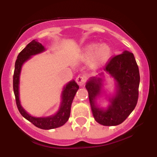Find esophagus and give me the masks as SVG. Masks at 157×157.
Returning a JSON list of instances; mask_svg holds the SVG:
<instances>
[{"instance_id": "obj_1", "label": "esophagus", "mask_w": 157, "mask_h": 157, "mask_svg": "<svg viewBox=\"0 0 157 157\" xmlns=\"http://www.w3.org/2000/svg\"><path fill=\"white\" fill-rule=\"evenodd\" d=\"M76 82L79 86H83L85 84V82H86V77L84 75H78L76 78Z\"/></svg>"}]
</instances>
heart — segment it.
<instances>
[{
	"label": "heart",
	"instance_id": "obj_1",
	"mask_svg": "<svg viewBox=\"0 0 157 157\" xmlns=\"http://www.w3.org/2000/svg\"><path fill=\"white\" fill-rule=\"evenodd\" d=\"M85 56H92V61L94 64H99L105 62L109 59L111 54V48L105 44L98 45L93 43L85 48Z\"/></svg>",
	"mask_w": 157,
	"mask_h": 157
}]
</instances>
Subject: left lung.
<instances>
[{
  "instance_id": "left-lung-1",
  "label": "left lung",
  "mask_w": 157,
  "mask_h": 157,
  "mask_svg": "<svg viewBox=\"0 0 157 157\" xmlns=\"http://www.w3.org/2000/svg\"><path fill=\"white\" fill-rule=\"evenodd\" d=\"M117 82V93L106 110L96 106L95 99L100 93L102 79L92 77L86 83L90 105L95 120L105 126L121 124L135 108L138 100L140 74L134 55L127 51L115 55L104 67Z\"/></svg>"
}]
</instances>
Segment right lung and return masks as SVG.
Masks as SVG:
<instances>
[{
	"label": "right lung",
	"instance_id": "add662e5",
	"mask_svg": "<svg viewBox=\"0 0 157 157\" xmlns=\"http://www.w3.org/2000/svg\"><path fill=\"white\" fill-rule=\"evenodd\" d=\"M45 50L43 45L37 41L33 40L23 48L17 56V59L15 62V69L13 73V92L15 95L16 103L17 109L20 113L26 119L29 121L32 124H34L36 127L44 130L53 129L64 125L68 120L71 114V107L72 104L73 99L76 93L78 90L79 86L75 81H71L66 85L64 88L62 93V102L59 111L52 116L46 117V118H36L29 115L26 111L20 105L19 100V79L20 74L21 71V67L23 63L28 60L32 55H36Z\"/></svg>",
	"mask_w": 157,
	"mask_h": 157
}]
</instances>
